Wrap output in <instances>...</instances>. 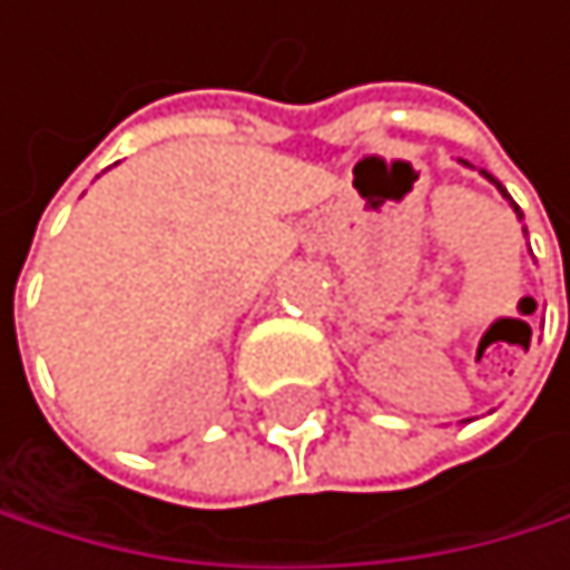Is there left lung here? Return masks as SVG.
Wrapping results in <instances>:
<instances>
[{
  "label": "left lung",
  "mask_w": 570,
  "mask_h": 570,
  "mask_svg": "<svg viewBox=\"0 0 570 570\" xmlns=\"http://www.w3.org/2000/svg\"><path fill=\"white\" fill-rule=\"evenodd\" d=\"M482 176H487V179H490V183H497V179H493V176H490V173H482ZM497 189H500V193H503V196H507V200H510V193H507V189H503V186H500V183H497ZM510 204H513V200H510ZM513 210H517V217H520V207H517V204H513Z\"/></svg>",
  "instance_id": "1"
}]
</instances>
